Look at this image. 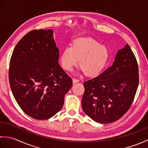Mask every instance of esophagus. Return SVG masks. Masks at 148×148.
<instances>
[{"label": "esophagus", "instance_id": "esophagus-1", "mask_svg": "<svg viewBox=\"0 0 148 148\" xmlns=\"http://www.w3.org/2000/svg\"><path fill=\"white\" fill-rule=\"evenodd\" d=\"M73 83H77V82H79V80L78 79H76V78H73Z\"/></svg>", "mask_w": 148, "mask_h": 148}]
</instances>
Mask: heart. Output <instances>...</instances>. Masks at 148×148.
<instances>
[{"instance_id":"obj_1","label":"heart","mask_w":148,"mask_h":148,"mask_svg":"<svg viewBox=\"0 0 148 148\" xmlns=\"http://www.w3.org/2000/svg\"><path fill=\"white\" fill-rule=\"evenodd\" d=\"M109 59L108 48L89 37L75 39L71 46L62 50L60 56V62L64 70L71 71L79 60L81 71L88 76L99 75L108 64Z\"/></svg>"}]
</instances>
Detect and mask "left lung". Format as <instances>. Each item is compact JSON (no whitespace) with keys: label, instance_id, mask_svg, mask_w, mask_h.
Returning a JSON list of instances; mask_svg holds the SVG:
<instances>
[{"label":"left lung","instance_id":"left-lung-1","mask_svg":"<svg viewBox=\"0 0 148 148\" xmlns=\"http://www.w3.org/2000/svg\"><path fill=\"white\" fill-rule=\"evenodd\" d=\"M139 84V67L128 44L101 74L84 81L81 104L85 114L102 124L121 118L130 109Z\"/></svg>","mask_w":148,"mask_h":148}]
</instances>
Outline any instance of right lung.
I'll use <instances>...</instances> for the list:
<instances>
[{"label":"right lung","mask_w":148,"mask_h":148,"mask_svg":"<svg viewBox=\"0 0 148 148\" xmlns=\"http://www.w3.org/2000/svg\"><path fill=\"white\" fill-rule=\"evenodd\" d=\"M58 59L52 30L30 31L12 52L9 69L12 93L23 112L34 119H48L55 115L72 86Z\"/></svg>","instance_id":"right-lung-1"}]
</instances>
